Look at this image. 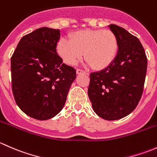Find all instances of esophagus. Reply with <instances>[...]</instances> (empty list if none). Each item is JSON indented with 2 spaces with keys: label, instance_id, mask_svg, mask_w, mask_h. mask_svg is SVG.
Instances as JSON below:
<instances>
[{
  "label": "esophagus",
  "instance_id": "1",
  "mask_svg": "<svg viewBox=\"0 0 157 157\" xmlns=\"http://www.w3.org/2000/svg\"><path fill=\"white\" fill-rule=\"evenodd\" d=\"M77 74H87V73H86L85 71H83V70L77 68Z\"/></svg>",
  "mask_w": 157,
  "mask_h": 157
}]
</instances>
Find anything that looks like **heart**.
Here are the masks:
<instances>
[{
    "instance_id": "obj_1",
    "label": "heart",
    "mask_w": 157,
    "mask_h": 157,
    "mask_svg": "<svg viewBox=\"0 0 157 157\" xmlns=\"http://www.w3.org/2000/svg\"><path fill=\"white\" fill-rule=\"evenodd\" d=\"M57 52L63 61L74 64L83 56L89 65L102 70L115 61L118 52V40L110 30L83 29L70 36V41L61 39Z\"/></svg>"
}]
</instances>
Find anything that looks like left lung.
Here are the masks:
<instances>
[{
  "instance_id": "left-lung-1",
  "label": "left lung",
  "mask_w": 157,
  "mask_h": 157,
  "mask_svg": "<svg viewBox=\"0 0 157 157\" xmlns=\"http://www.w3.org/2000/svg\"><path fill=\"white\" fill-rule=\"evenodd\" d=\"M109 27L118 38V54L110 66L90 74L88 96L94 112L103 119L113 121L127 116L138 105L147 58L136 36L117 25Z\"/></svg>"
}]
</instances>
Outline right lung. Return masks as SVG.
Listing matches in <instances>:
<instances>
[{
	"mask_svg": "<svg viewBox=\"0 0 157 157\" xmlns=\"http://www.w3.org/2000/svg\"><path fill=\"white\" fill-rule=\"evenodd\" d=\"M58 29L42 27L23 36L11 57V84L16 103L37 120L58 115L76 78V69L57 54Z\"/></svg>",
	"mask_w": 157,
	"mask_h": 157,
	"instance_id": "obj_1",
	"label": "right lung"
}]
</instances>
